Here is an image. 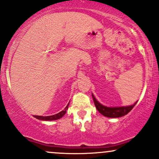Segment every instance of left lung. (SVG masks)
Segmentation results:
<instances>
[{"mask_svg":"<svg viewBox=\"0 0 159 159\" xmlns=\"http://www.w3.org/2000/svg\"><path fill=\"white\" fill-rule=\"evenodd\" d=\"M92 98L93 100V103H94L97 110L99 111V113H101L103 116L110 118H117L125 116L134 107V106L137 103L136 101L134 104L125 107H107L101 104V103H99V102L97 101V99L93 96V93Z\"/></svg>","mask_w":159,"mask_h":159,"instance_id":"8db88e82","label":"left lung"}]
</instances>
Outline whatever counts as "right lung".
Instances as JSON below:
<instances>
[{"label":"right lung","mask_w":159,"mask_h":159,"mask_svg":"<svg viewBox=\"0 0 159 159\" xmlns=\"http://www.w3.org/2000/svg\"><path fill=\"white\" fill-rule=\"evenodd\" d=\"M68 105H69V103H68V104L67 105L66 107L65 108V109L63 110L62 111L59 112V113H56V114H55V115H52V116H34V117H36V119L40 120H45V121H52V120H58V119H60V118L62 117V116H64L65 114H66L67 110H68Z\"/></svg>","instance_id":"1"}]
</instances>
